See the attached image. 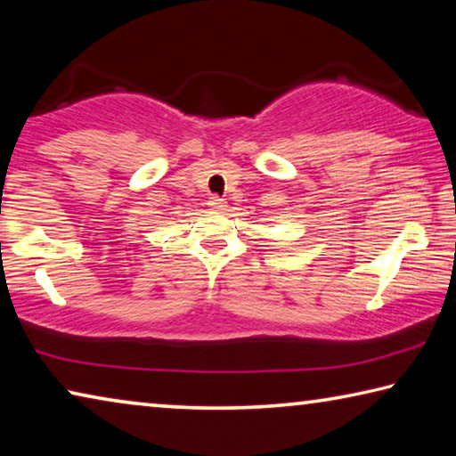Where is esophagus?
I'll return each instance as SVG.
<instances>
[{"label":"esophagus","mask_w":456,"mask_h":456,"mask_svg":"<svg viewBox=\"0 0 456 456\" xmlns=\"http://www.w3.org/2000/svg\"><path fill=\"white\" fill-rule=\"evenodd\" d=\"M211 205H213V207H221V205H223V199L217 197V195L211 197Z\"/></svg>","instance_id":"1"}]
</instances>
